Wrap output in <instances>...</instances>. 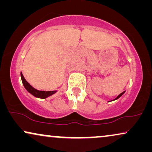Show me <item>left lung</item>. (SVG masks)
Instances as JSON below:
<instances>
[{
	"mask_svg": "<svg viewBox=\"0 0 152 152\" xmlns=\"http://www.w3.org/2000/svg\"><path fill=\"white\" fill-rule=\"evenodd\" d=\"M124 92H122V93H120V94L119 95H118V96L117 97H116V98H115V99H114V100H115V99H118V98H119V97H121V96H122V95L124 94Z\"/></svg>",
	"mask_w": 152,
	"mask_h": 152,
	"instance_id": "obj_1",
	"label": "left lung"
}]
</instances>
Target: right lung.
<instances>
[{"instance_id": "add662e5", "label": "right lung", "mask_w": 152, "mask_h": 152, "mask_svg": "<svg viewBox=\"0 0 152 152\" xmlns=\"http://www.w3.org/2000/svg\"><path fill=\"white\" fill-rule=\"evenodd\" d=\"M20 76H21V80L23 84L27 91H28L29 93H30L31 94L34 95V96L39 97V98H42L45 99L46 97L50 96V95H53L54 93H55L57 91H39L35 89L34 88L31 86V85L29 84V83L26 80V79L24 78L23 75L22 73H20Z\"/></svg>"}]
</instances>
